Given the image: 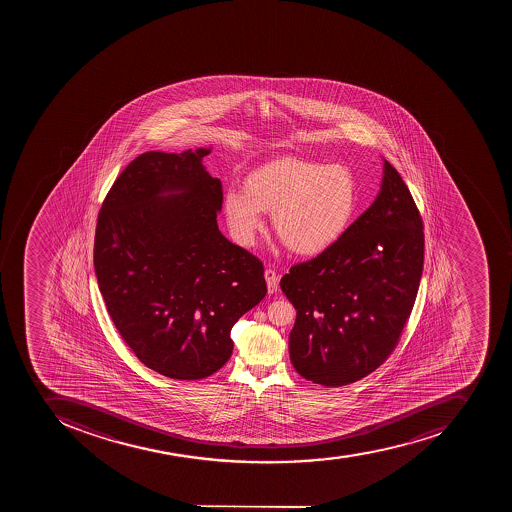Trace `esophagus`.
Segmentation results:
<instances>
[{"instance_id":"esophagus-1","label":"esophagus","mask_w":512,"mask_h":512,"mask_svg":"<svg viewBox=\"0 0 512 512\" xmlns=\"http://www.w3.org/2000/svg\"><path fill=\"white\" fill-rule=\"evenodd\" d=\"M264 277H266L267 290H269V293H277L278 282H280V278H278L277 272H275L274 269H266V272H264Z\"/></svg>"}]
</instances>
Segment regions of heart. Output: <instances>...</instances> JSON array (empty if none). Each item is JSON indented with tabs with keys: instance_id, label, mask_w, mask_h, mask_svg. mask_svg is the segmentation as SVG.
<instances>
[{
	"instance_id": "1",
	"label": "heart",
	"mask_w": 512,
	"mask_h": 512,
	"mask_svg": "<svg viewBox=\"0 0 512 512\" xmlns=\"http://www.w3.org/2000/svg\"><path fill=\"white\" fill-rule=\"evenodd\" d=\"M224 210L232 234L243 245L253 243L266 211L288 250L314 256L338 242L351 224L357 187L344 166L278 158L254 169L245 190L227 192Z\"/></svg>"
}]
</instances>
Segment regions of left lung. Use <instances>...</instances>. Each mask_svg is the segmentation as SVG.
I'll list each match as a JSON object with an SVG mask.
<instances>
[{"label":"left lung","mask_w":512,"mask_h":512,"mask_svg":"<svg viewBox=\"0 0 512 512\" xmlns=\"http://www.w3.org/2000/svg\"><path fill=\"white\" fill-rule=\"evenodd\" d=\"M424 226L397 169L338 242L291 267L280 288L296 309L290 359L302 378L341 387L370 375L399 344L424 264Z\"/></svg>","instance_id":"1"}]
</instances>
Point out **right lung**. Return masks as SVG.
Masks as SVG:
<instances>
[{"mask_svg":"<svg viewBox=\"0 0 512 512\" xmlns=\"http://www.w3.org/2000/svg\"><path fill=\"white\" fill-rule=\"evenodd\" d=\"M210 152L142 153L97 214L94 270L113 325L145 367L179 381L216 373L232 326L267 293L262 262L219 230Z\"/></svg>","mask_w":512,"mask_h":512,"instance_id":"1","label":"right lung"}]
</instances>
